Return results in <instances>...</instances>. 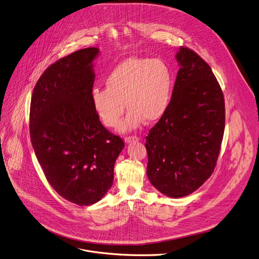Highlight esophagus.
Masks as SVG:
<instances>
[{
    "mask_svg": "<svg viewBox=\"0 0 259 259\" xmlns=\"http://www.w3.org/2000/svg\"><path fill=\"white\" fill-rule=\"evenodd\" d=\"M139 138L137 136H129V137H126L125 138V143L126 144H129V143H132V142H135V141H138Z\"/></svg>",
    "mask_w": 259,
    "mask_h": 259,
    "instance_id": "esophagus-1",
    "label": "esophagus"
}]
</instances>
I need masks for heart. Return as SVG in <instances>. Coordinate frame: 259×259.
I'll list each match as a JSON object with an SVG mask.
<instances>
[{
    "label": "heart",
    "instance_id": "b5f03b06",
    "mask_svg": "<svg viewBox=\"0 0 259 259\" xmlns=\"http://www.w3.org/2000/svg\"><path fill=\"white\" fill-rule=\"evenodd\" d=\"M106 89L92 92L94 109L107 127H115L130 110L119 130L138 128L144 120L154 123L166 113L174 89L169 65L161 59L131 56L118 63L105 78Z\"/></svg>",
    "mask_w": 259,
    "mask_h": 259
}]
</instances>
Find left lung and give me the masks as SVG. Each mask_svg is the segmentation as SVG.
I'll use <instances>...</instances> for the list:
<instances>
[{"mask_svg":"<svg viewBox=\"0 0 259 259\" xmlns=\"http://www.w3.org/2000/svg\"><path fill=\"white\" fill-rule=\"evenodd\" d=\"M176 59L180 69L169 107L145 143L149 182L174 199L194 193L211 177L225 128L224 97L211 67L187 47Z\"/></svg>","mask_w":259,"mask_h":259,"instance_id":"obj_1","label":"left lung"}]
</instances>
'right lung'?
<instances>
[{
  "label": "right lung",
  "mask_w": 259,
  "mask_h": 259,
  "mask_svg": "<svg viewBox=\"0 0 259 259\" xmlns=\"http://www.w3.org/2000/svg\"><path fill=\"white\" fill-rule=\"evenodd\" d=\"M100 49L75 51L51 64L33 90L30 137L54 191L78 206L99 202L111 189L123 140L101 123L93 102L94 60Z\"/></svg>",
  "instance_id": "add662e5"
}]
</instances>
